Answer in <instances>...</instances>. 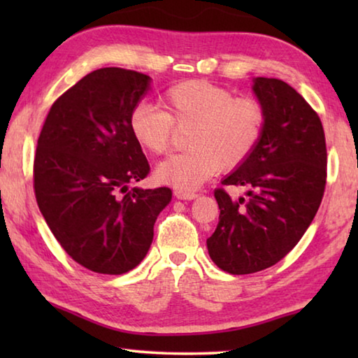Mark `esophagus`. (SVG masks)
Instances as JSON below:
<instances>
[{
  "label": "esophagus",
  "mask_w": 358,
  "mask_h": 358,
  "mask_svg": "<svg viewBox=\"0 0 358 358\" xmlns=\"http://www.w3.org/2000/svg\"><path fill=\"white\" fill-rule=\"evenodd\" d=\"M175 196H177V199H181V201H192V199L197 197V194L191 192V191L177 189V191H175Z\"/></svg>",
  "instance_id": "1"
}]
</instances>
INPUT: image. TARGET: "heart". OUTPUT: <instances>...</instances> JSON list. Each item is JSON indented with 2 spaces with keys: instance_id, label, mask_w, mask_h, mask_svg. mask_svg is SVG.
<instances>
[{
  "instance_id": "1",
  "label": "heart",
  "mask_w": 358,
  "mask_h": 358,
  "mask_svg": "<svg viewBox=\"0 0 358 358\" xmlns=\"http://www.w3.org/2000/svg\"><path fill=\"white\" fill-rule=\"evenodd\" d=\"M166 112L138 102L129 112V131L150 153H164L175 124L187 128L189 150L157 166L162 183L192 191L216 173L234 171L250 159L262 141L265 112L260 102L235 96L230 90L205 80H186L167 88L161 96Z\"/></svg>"
}]
</instances>
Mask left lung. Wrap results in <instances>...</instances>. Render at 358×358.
<instances>
[{"instance_id": "1", "label": "left lung", "mask_w": 358, "mask_h": 358, "mask_svg": "<svg viewBox=\"0 0 358 358\" xmlns=\"http://www.w3.org/2000/svg\"><path fill=\"white\" fill-rule=\"evenodd\" d=\"M252 90L265 112L262 141L222 180L245 187L246 197L215 189L220 222L207 238L211 260L230 275L280 262L310 227L327 181L325 134L314 108L280 78H254Z\"/></svg>"}]
</instances>
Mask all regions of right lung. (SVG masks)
<instances>
[{"instance_id":"right-lung-1","label":"right lung","mask_w":358,"mask_h":358,"mask_svg":"<svg viewBox=\"0 0 358 358\" xmlns=\"http://www.w3.org/2000/svg\"><path fill=\"white\" fill-rule=\"evenodd\" d=\"M142 72H90L53 102L36 148L33 178L39 210L58 243L85 268L126 273L147 256L171 187L129 183L150 172L129 131V112L148 92Z\"/></svg>"}]
</instances>
